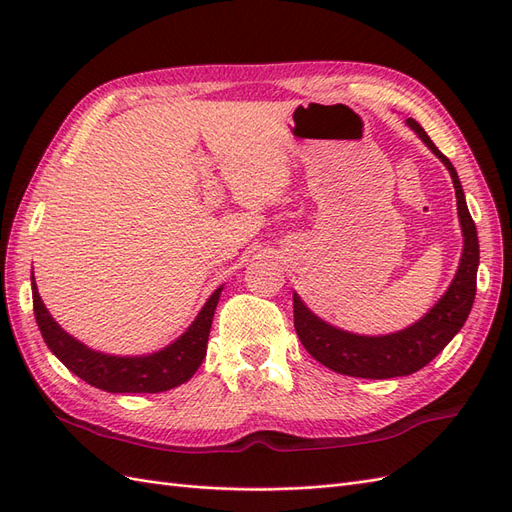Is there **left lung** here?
<instances>
[{"instance_id":"obj_1","label":"left lung","mask_w":512,"mask_h":512,"mask_svg":"<svg viewBox=\"0 0 512 512\" xmlns=\"http://www.w3.org/2000/svg\"><path fill=\"white\" fill-rule=\"evenodd\" d=\"M406 123L431 149V153H436V158H440L448 173H451L457 196L459 224L463 232V252L453 282L442 294V299L421 320L410 324L408 329L389 335H359L337 329L333 324L316 316L301 301L299 294L292 292L294 329H297L303 348L324 367L352 378L386 380L397 376H410L414 371L423 369L459 333L463 322L468 320L476 297L478 237L457 170L451 160L431 143L427 132L412 117L406 119Z\"/></svg>"}]
</instances>
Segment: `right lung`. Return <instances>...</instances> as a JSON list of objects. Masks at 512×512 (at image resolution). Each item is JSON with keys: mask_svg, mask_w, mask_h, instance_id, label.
Here are the masks:
<instances>
[{"mask_svg": "<svg viewBox=\"0 0 512 512\" xmlns=\"http://www.w3.org/2000/svg\"><path fill=\"white\" fill-rule=\"evenodd\" d=\"M222 290L224 286L211 294L194 322L173 344L151 354L119 356L91 350L61 329L42 303L32 271L34 314L46 346L72 374L106 393H162L188 382L207 354L211 322Z\"/></svg>", "mask_w": 512, "mask_h": 512, "instance_id": "add662e5", "label": "right lung"}]
</instances>
